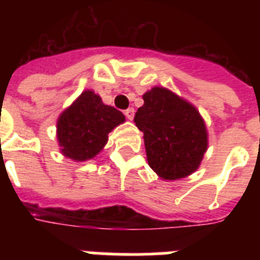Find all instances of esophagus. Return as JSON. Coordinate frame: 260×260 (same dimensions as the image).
Returning <instances> with one entry per match:
<instances>
[{
	"mask_svg": "<svg viewBox=\"0 0 260 260\" xmlns=\"http://www.w3.org/2000/svg\"><path fill=\"white\" fill-rule=\"evenodd\" d=\"M125 116H126V118H128V120H132V118H134V116H135L134 108H128V109L125 110Z\"/></svg>",
	"mask_w": 260,
	"mask_h": 260,
	"instance_id": "obj_1",
	"label": "esophagus"
}]
</instances>
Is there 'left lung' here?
<instances>
[{
    "instance_id": "1",
    "label": "left lung",
    "mask_w": 260,
    "mask_h": 260,
    "mask_svg": "<svg viewBox=\"0 0 260 260\" xmlns=\"http://www.w3.org/2000/svg\"><path fill=\"white\" fill-rule=\"evenodd\" d=\"M143 100L134 121L144 134L151 169L170 181L194 173L208 147L205 124L197 109L163 87L151 89Z\"/></svg>"
}]
</instances>
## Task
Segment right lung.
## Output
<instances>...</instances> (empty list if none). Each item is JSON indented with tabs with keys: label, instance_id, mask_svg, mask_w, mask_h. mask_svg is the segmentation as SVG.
<instances>
[{
	"label": "right lung",
	"instance_id": "add662e5",
	"mask_svg": "<svg viewBox=\"0 0 260 260\" xmlns=\"http://www.w3.org/2000/svg\"><path fill=\"white\" fill-rule=\"evenodd\" d=\"M125 121L124 114L86 90L58 120V140L62 154L73 160H87L102 150L108 134Z\"/></svg>",
	"mask_w": 260,
	"mask_h": 260
}]
</instances>
